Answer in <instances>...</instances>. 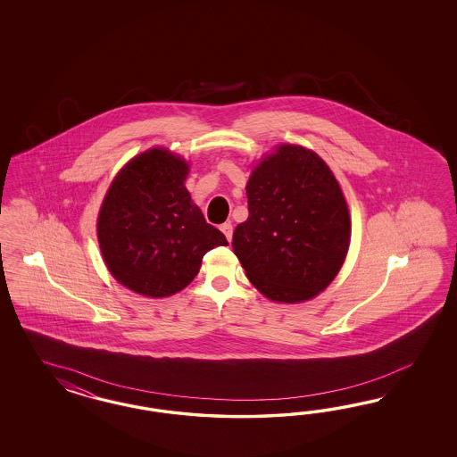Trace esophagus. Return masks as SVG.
I'll return each instance as SVG.
<instances>
[{"instance_id":"34e87169","label":"esophagus","mask_w":457,"mask_h":457,"mask_svg":"<svg viewBox=\"0 0 457 457\" xmlns=\"http://www.w3.org/2000/svg\"><path fill=\"white\" fill-rule=\"evenodd\" d=\"M221 231L226 236V239L231 241V237H233V224L231 222H224V224H221Z\"/></svg>"}]
</instances>
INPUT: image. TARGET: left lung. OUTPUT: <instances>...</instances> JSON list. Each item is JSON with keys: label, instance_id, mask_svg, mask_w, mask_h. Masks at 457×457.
I'll list each match as a JSON object with an SVG mask.
<instances>
[{"label": "left lung", "instance_id": "8db88e82", "mask_svg": "<svg viewBox=\"0 0 457 457\" xmlns=\"http://www.w3.org/2000/svg\"><path fill=\"white\" fill-rule=\"evenodd\" d=\"M246 195L233 251L251 285L275 303L315 298L342 270L352 236L332 169L312 149L278 144L251 169Z\"/></svg>", "mask_w": 457, "mask_h": 457}]
</instances>
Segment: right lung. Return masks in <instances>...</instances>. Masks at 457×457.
<instances>
[{
  "mask_svg": "<svg viewBox=\"0 0 457 457\" xmlns=\"http://www.w3.org/2000/svg\"><path fill=\"white\" fill-rule=\"evenodd\" d=\"M191 164L166 147H151L125 164L97 216L104 263L127 290L166 298L184 290L209 249L226 246L186 187Z\"/></svg>",
  "mask_w": 457,
  "mask_h": 457,
  "instance_id": "right-lung-1",
  "label": "right lung"
}]
</instances>
